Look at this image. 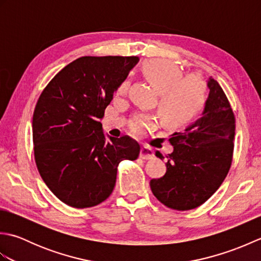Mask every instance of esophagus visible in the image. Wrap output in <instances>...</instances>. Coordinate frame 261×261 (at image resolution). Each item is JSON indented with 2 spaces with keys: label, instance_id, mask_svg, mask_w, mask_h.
<instances>
[{
  "label": "esophagus",
  "instance_id": "1",
  "mask_svg": "<svg viewBox=\"0 0 261 261\" xmlns=\"http://www.w3.org/2000/svg\"><path fill=\"white\" fill-rule=\"evenodd\" d=\"M153 151L152 149L148 148V147H142L141 150H140V158L141 159H145V160H149V159H152L153 158Z\"/></svg>",
  "mask_w": 261,
  "mask_h": 261
}]
</instances>
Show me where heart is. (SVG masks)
Returning <instances> with one entry per match:
<instances>
[{
	"label": "heart",
	"instance_id": "1",
	"mask_svg": "<svg viewBox=\"0 0 261 261\" xmlns=\"http://www.w3.org/2000/svg\"><path fill=\"white\" fill-rule=\"evenodd\" d=\"M143 74L159 95L158 113L167 126H179L192 120L203 108L206 99L207 86L196 75L182 77L181 69L166 59H151L143 65ZM127 81L120 85L118 94L122 95L127 88ZM154 124L153 116L139 114L132 119L130 127L140 135Z\"/></svg>",
	"mask_w": 261,
	"mask_h": 261
}]
</instances>
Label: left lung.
<instances>
[{
    "instance_id": "1",
    "label": "left lung",
    "mask_w": 261,
    "mask_h": 261,
    "mask_svg": "<svg viewBox=\"0 0 261 261\" xmlns=\"http://www.w3.org/2000/svg\"><path fill=\"white\" fill-rule=\"evenodd\" d=\"M202 116L169 139L166 174L150 180L153 195L178 211L195 208L213 195L228 175L232 162L236 120L222 87L212 77ZM156 156H164L156 151Z\"/></svg>"
}]
</instances>
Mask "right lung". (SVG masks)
I'll list each match as a JSON object with an SVG mask.
<instances>
[{
    "label": "right lung",
    "mask_w": 261,
    "mask_h": 261,
    "mask_svg": "<svg viewBox=\"0 0 261 261\" xmlns=\"http://www.w3.org/2000/svg\"><path fill=\"white\" fill-rule=\"evenodd\" d=\"M139 57H81L54 77L32 118L35 159L41 178L60 201L95 206L112 193L118 165L136 160L140 146L103 132L99 119Z\"/></svg>",
    "instance_id": "obj_1"
}]
</instances>
